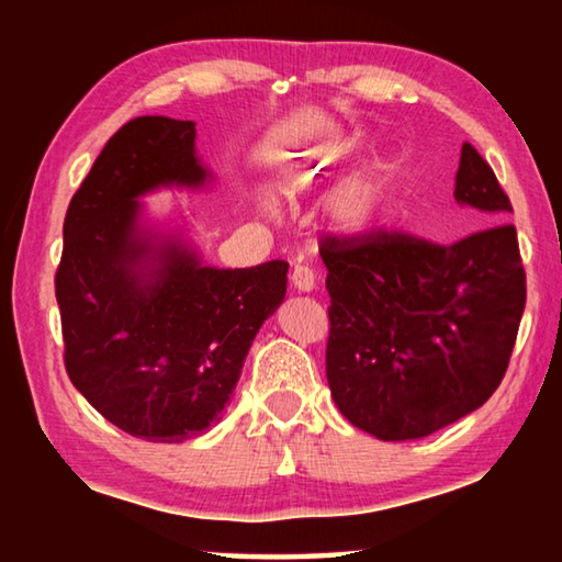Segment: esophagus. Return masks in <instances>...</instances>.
<instances>
[{"mask_svg": "<svg viewBox=\"0 0 562 562\" xmlns=\"http://www.w3.org/2000/svg\"><path fill=\"white\" fill-rule=\"evenodd\" d=\"M290 280H292V288L297 290V292H312V290H315V272H312L307 265H297V268L292 270Z\"/></svg>", "mask_w": 562, "mask_h": 562, "instance_id": "obj_1", "label": "esophagus"}]
</instances>
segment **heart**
I'll use <instances>...</instances> for the list:
<instances>
[{
	"label": "heart",
	"mask_w": 562,
	"mask_h": 562,
	"mask_svg": "<svg viewBox=\"0 0 562 562\" xmlns=\"http://www.w3.org/2000/svg\"><path fill=\"white\" fill-rule=\"evenodd\" d=\"M319 154L310 160V168L300 176V186H310L322 176ZM402 164L396 158H386L374 168L357 173L331 190L325 201V221L331 231L341 237H359L372 231L382 221L389 203L396 193Z\"/></svg>",
	"instance_id": "heart-1"
}]
</instances>
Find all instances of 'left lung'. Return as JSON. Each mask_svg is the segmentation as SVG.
<instances>
[{
  "mask_svg": "<svg viewBox=\"0 0 562 562\" xmlns=\"http://www.w3.org/2000/svg\"><path fill=\"white\" fill-rule=\"evenodd\" d=\"M453 198L503 221L496 173L463 144ZM327 268V382L349 424L382 441L424 439L475 412L508 369L526 307L516 227L453 245L408 235L322 243Z\"/></svg>",
  "mask_w": 562,
  "mask_h": 562,
  "instance_id": "1",
  "label": "left lung"
}]
</instances>
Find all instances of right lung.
I'll return each instance as SVG.
<instances>
[{
	"instance_id": "obj_1",
	"label": "right lung",
	"mask_w": 562,
	"mask_h": 562,
	"mask_svg": "<svg viewBox=\"0 0 562 562\" xmlns=\"http://www.w3.org/2000/svg\"><path fill=\"white\" fill-rule=\"evenodd\" d=\"M213 180L193 121L140 116L109 138L66 211L56 270L66 372L136 439L180 443L213 426L288 292V262L213 268L186 225L140 203Z\"/></svg>"
}]
</instances>
